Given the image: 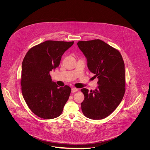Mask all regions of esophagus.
Listing matches in <instances>:
<instances>
[{
	"label": "esophagus",
	"mask_w": 150,
	"mask_h": 150,
	"mask_svg": "<svg viewBox=\"0 0 150 150\" xmlns=\"http://www.w3.org/2000/svg\"><path fill=\"white\" fill-rule=\"evenodd\" d=\"M78 91V89H77V88H72L71 89L72 93H74V92H75Z\"/></svg>",
	"instance_id": "1"
}]
</instances>
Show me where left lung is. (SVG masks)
Listing matches in <instances>:
<instances>
[{
    "mask_svg": "<svg viewBox=\"0 0 150 150\" xmlns=\"http://www.w3.org/2000/svg\"><path fill=\"white\" fill-rule=\"evenodd\" d=\"M77 44L86 58L88 69L98 79L95 90L81 89L84 95L82 112L88 118L103 119L114 112L125 93L122 57L119 50L100 39L80 41Z\"/></svg>",
    "mask_w": 150,
    "mask_h": 150,
    "instance_id": "1",
    "label": "left lung"
}]
</instances>
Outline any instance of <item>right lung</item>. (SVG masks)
I'll list each match as a JSON object with an SVG mask.
<instances>
[{
	"label": "right lung",
	"instance_id": "add662e5",
	"mask_svg": "<svg viewBox=\"0 0 150 150\" xmlns=\"http://www.w3.org/2000/svg\"><path fill=\"white\" fill-rule=\"evenodd\" d=\"M74 42L47 40L31 48L22 64V93L31 111L44 119L62 114L71 93L70 86L59 87L50 71L59 66L62 56Z\"/></svg>",
	"mask_w": 150,
	"mask_h": 150
}]
</instances>
